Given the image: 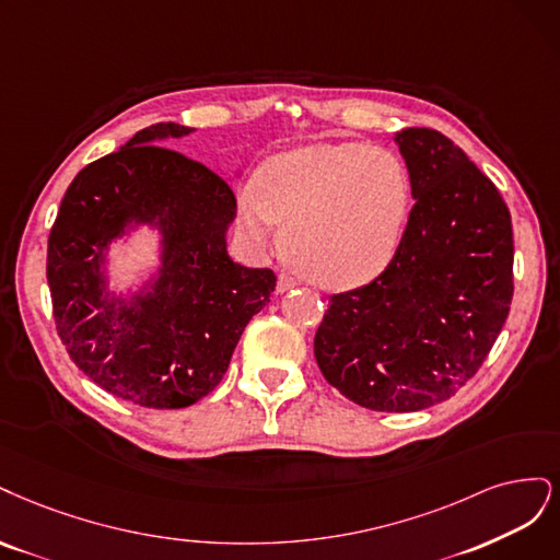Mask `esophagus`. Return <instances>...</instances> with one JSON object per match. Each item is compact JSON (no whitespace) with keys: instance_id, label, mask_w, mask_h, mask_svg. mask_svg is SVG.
<instances>
[{"instance_id":"34e87169","label":"esophagus","mask_w":560,"mask_h":560,"mask_svg":"<svg viewBox=\"0 0 560 560\" xmlns=\"http://www.w3.org/2000/svg\"><path fill=\"white\" fill-rule=\"evenodd\" d=\"M295 285H298V281H295L293 277L281 275V277H279V281H277V293H285V291H291V288H295Z\"/></svg>"}]
</instances>
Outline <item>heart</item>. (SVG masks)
<instances>
[{
  "label": "heart",
  "mask_w": 560,
  "mask_h": 560,
  "mask_svg": "<svg viewBox=\"0 0 560 560\" xmlns=\"http://www.w3.org/2000/svg\"><path fill=\"white\" fill-rule=\"evenodd\" d=\"M407 211L409 182L390 153L310 143L262 162L254 188L240 197V228L267 248L283 223V258L300 275L326 288H355L393 260Z\"/></svg>",
  "instance_id": "heart-1"
}]
</instances>
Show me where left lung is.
I'll return each mask as SVG.
<instances>
[{
    "label": "left lung",
    "instance_id": "1",
    "mask_svg": "<svg viewBox=\"0 0 560 560\" xmlns=\"http://www.w3.org/2000/svg\"><path fill=\"white\" fill-rule=\"evenodd\" d=\"M413 202L386 269L330 295L316 363L345 398L374 411H419L472 378L508 320L512 219L498 188L430 128L395 132Z\"/></svg>",
    "mask_w": 560,
    "mask_h": 560
}]
</instances>
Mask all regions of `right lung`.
<instances>
[{
    "label": "right lung",
    "instance_id": "add662e5",
    "mask_svg": "<svg viewBox=\"0 0 560 560\" xmlns=\"http://www.w3.org/2000/svg\"><path fill=\"white\" fill-rule=\"evenodd\" d=\"M192 128L158 122L83 167L50 228L46 277L77 368L120 400L182 409L209 395L275 293L272 269L228 256L232 188L202 162L158 147ZM139 224L161 234L159 272L132 296L108 291L110 244Z\"/></svg>",
    "mask_w": 560,
    "mask_h": 560
}]
</instances>
